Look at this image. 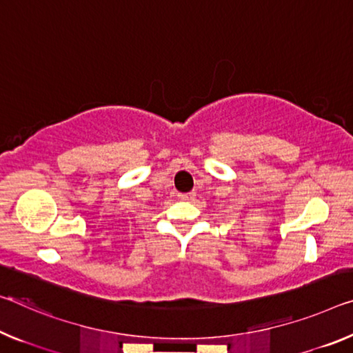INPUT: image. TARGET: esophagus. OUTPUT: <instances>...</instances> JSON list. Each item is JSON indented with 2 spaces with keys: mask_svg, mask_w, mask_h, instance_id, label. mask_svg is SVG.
I'll return each instance as SVG.
<instances>
[{
  "mask_svg": "<svg viewBox=\"0 0 353 353\" xmlns=\"http://www.w3.org/2000/svg\"><path fill=\"white\" fill-rule=\"evenodd\" d=\"M178 197L184 200V202H188V200H192L195 197V192H181L178 194Z\"/></svg>",
  "mask_w": 353,
  "mask_h": 353,
  "instance_id": "34e87169",
  "label": "esophagus"
}]
</instances>
